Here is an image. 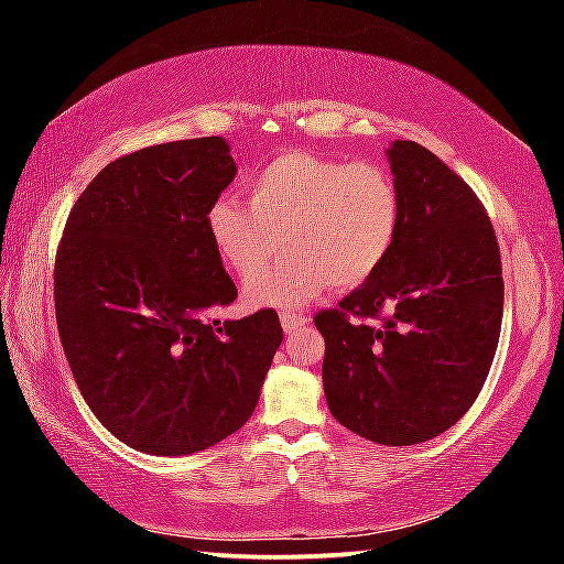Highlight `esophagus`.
<instances>
[{
  "mask_svg": "<svg viewBox=\"0 0 564 564\" xmlns=\"http://www.w3.org/2000/svg\"><path fill=\"white\" fill-rule=\"evenodd\" d=\"M305 323H308V316H303V313H283L281 316V326L285 333H289V336L299 328H303Z\"/></svg>",
  "mask_w": 564,
  "mask_h": 564,
  "instance_id": "34e87169",
  "label": "esophagus"
}]
</instances>
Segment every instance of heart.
<instances>
[{
  "label": "heart",
  "mask_w": 564,
  "mask_h": 564,
  "mask_svg": "<svg viewBox=\"0 0 564 564\" xmlns=\"http://www.w3.org/2000/svg\"><path fill=\"white\" fill-rule=\"evenodd\" d=\"M400 194L376 161L285 151L248 181V204L224 196L206 231L238 279L262 270L283 237L292 259L246 283L248 308H299L333 285L350 291L376 275L393 251Z\"/></svg>",
  "instance_id": "1"
}]
</instances>
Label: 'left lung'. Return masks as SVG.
<instances>
[{
  "instance_id": "1",
  "label": "left lung",
  "mask_w": 564,
  "mask_h": 564,
  "mask_svg": "<svg viewBox=\"0 0 564 564\" xmlns=\"http://www.w3.org/2000/svg\"><path fill=\"white\" fill-rule=\"evenodd\" d=\"M400 194L393 251L323 311V390L333 417L366 441L417 445L460 420L490 373L502 323V263L470 186L415 141L386 149ZM380 317V327L349 316Z\"/></svg>"
}]
</instances>
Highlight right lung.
I'll use <instances>...</instances> for the list:
<instances>
[{
	"label": "right lung",
	"mask_w": 564,
	"mask_h": 564,
	"mask_svg": "<svg viewBox=\"0 0 564 564\" xmlns=\"http://www.w3.org/2000/svg\"><path fill=\"white\" fill-rule=\"evenodd\" d=\"M236 176L221 137L171 141L104 166L64 226L54 305L76 386L111 435L191 455L253 415L283 340L275 311L241 321L206 231Z\"/></svg>",
	"instance_id": "add662e5"
}]
</instances>
